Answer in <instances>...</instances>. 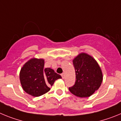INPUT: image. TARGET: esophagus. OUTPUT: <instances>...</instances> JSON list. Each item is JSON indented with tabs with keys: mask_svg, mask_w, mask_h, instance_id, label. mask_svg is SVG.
<instances>
[{
	"mask_svg": "<svg viewBox=\"0 0 121 121\" xmlns=\"http://www.w3.org/2000/svg\"><path fill=\"white\" fill-rule=\"evenodd\" d=\"M61 76H62V77L63 79H64V73H62Z\"/></svg>",
	"mask_w": 121,
	"mask_h": 121,
	"instance_id": "1",
	"label": "esophagus"
}]
</instances>
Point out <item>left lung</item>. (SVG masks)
I'll use <instances>...</instances> for the list:
<instances>
[{
  "label": "left lung",
  "instance_id": "8db88e82",
  "mask_svg": "<svg viewBox=\"0 0 121 121\" xmlns=\"http://www.w3.org/2000/svg\"><path fill=\"white\" fill-rule=\"evenodd\" d=\"M76 72L75 84L69 88L70 92L79 98H87L98 90L103 80L102 70L91 56L85 53L73 60Z\"/></svg>",
  "mask_w": 121,
  "mask_h": 121
}]
</instances>
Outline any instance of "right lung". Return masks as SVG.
<instances>
[{
  "label": "right lung",
  "mask_w": 121,
  "mask_h": 121,
  "mask_svg": "<svg viewBox=\"0 0 121 121\" xmlns=\"http://www.w3.org/2000/svg\"><path fill=\"white\" fill-rule=\"evenodd\" d=\"M43 67L44 59L32 58L23 65L20 71L19 78L22 88L34 97L47 93L55 81L62 78L53 69Z\"/></svg>",
  "instance_id": "1"
}]
</instances>
